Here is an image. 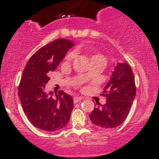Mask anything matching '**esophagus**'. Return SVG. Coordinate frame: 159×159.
Instances as JSON below:
<instances>
[{"label": "esophagus", "instance_id": "34e87169", "mask_svg": "<svg viewBox=\"0 0 159 159\" xmlns=\"http://www.w3.org/2000/svg\"><path fill=\"white\" fill-rule=\"evenodd\" d=\"M82 99V97H80V96H75L73 98L74 103H78V102H80Z\"/></svg>", "mask_w": 159, "mask_h": 159}]
</instances>
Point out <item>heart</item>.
<instances>
[{
    "instance_id": "b5f03b06",
    "label": "heart",
    "mask_w": 159,
    "mask_h": 159,
    "mask_svg": "<svg viewBox=\"0 0 159 159\" xmlns=\"http://www.w3.org/2000/svg\"><path fill=\"white\" fill-rule=\"evenodd\" d=\"M75 54H76L75 52H69L68 54H67L66 57V61L67 62L71 61L72 59H74V57H75ZM102 57V56H101V55H95V56L93 57Z\"/></svg>"
}]
</instances>
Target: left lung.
Masks as SVG:
<instances>
[{"mask_svg": "<svg viewBox=\"0 0 159 159\" xmlns=\"http://www.w3.org/2000/svg\"><path fill=\"white\" fill-rule=\"evenodd\" d=\"M102 96L107 98L106 103L94 107L89 117L94 125L102 129L119 126L126 119L136 96L134 74L129 63L117 62L114 65Z\"/></svg>", "mask_w": 159, "mask_h": 159, "instance_id": "1", "label": "left lung"}]
</instances>
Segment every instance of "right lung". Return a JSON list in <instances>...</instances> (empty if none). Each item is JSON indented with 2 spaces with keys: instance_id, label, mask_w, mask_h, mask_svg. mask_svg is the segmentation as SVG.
Listing matches in <instances>:
<instances>
[{
  "instance_id": "right-lung-1",
  "label": "right lung",
  "mask_w": 159,
  "mask_h": 159,
  "mask_svg": "<svg viewBox=\"0 0 159 159\" xmlns=\"http://www.w3.org/2000/svg\"><path fill=\"white\" fill-rule=\"evenodd\" d=\"M74 43L58 39L39 48L27 62L19 87V97L27 119L34 126L45 132H55L68 123L73 109V98L63 90L53 96L45 92L55 70Z\"/></svg>"
}]
</instances>
